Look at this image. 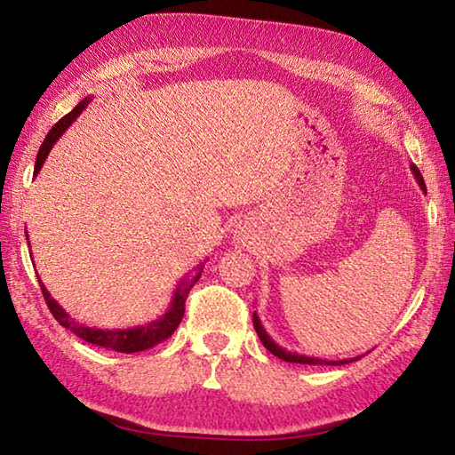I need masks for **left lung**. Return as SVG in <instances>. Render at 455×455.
Here are the masks:
<instances>
[{"mask_svg":"<svg viewBox=\"0 0 455 455\" xmlns=\"http://www.w3.org/2000/svg\"><path fill=\"white\" fill-rule=\"evenodd\" d=\"M411 172H413V176H415V180H418V184L421 187V190L426 192V182H423V176H421V172L418 171V166L411 164ZM252 325H255V331H257V335H259V339H260V343H263L265 347H267L268 351H271L275 357H279V359H283V361H289V363H303V365H343V363H349V361H353V359L327 361V359H319V357H307V355H299V353H291V351H287V349L279 347V345H276V343L273 341V337L267 333L263 325H260V319H259L257 313H252Z\"/></svg>","mask_w":455,"mask_h":455,"instance_id":"1","label":"left lung"}]
</instances>
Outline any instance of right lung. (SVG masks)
<instances>
[{
	"label": "right lung",
	"mask_w": 455,
	"mask_h": 455,
	"mask_svg": "<svg viewBox=\"0 0 455 455\" xmlns=\"http://www.w3.org/2000/svg\"><path fill=\"white\" fill-rule=\"evenodd\" d=\"M88 102H90V98L82 100V102L76 106L70 114H66L64 118L58 120L56 124L52 126L48 136H45L44 144L40 146V152H37V156H36L34 176L40 174L44 160L48 158L52 146L56 144L60 140V136L72 126V122L80 116V114L84 112V108L88 106ZM200 273H203V265L196 267V275L192 276V279H182L179 283V287H176L174 295H172L171 307H168V311L163 315V317H158L156 321L148 323V325H140V327H132V329H98V327L82 325V323L74 321L70 315L61 309L56 299H53L48 292V289L44 287L42 281H40V287H42L45 303H48L52 315L56 317V321L61 327L70 329L74 335H78L80 339H84V341H88L92 345H100V347L118 351V353H138V351L150 349V347H154V345L163 343L164 339H168L174 333L176 327L180 325V321L184 317V303H187L188 291L192 289V284L200 279Z\"/></svg>",
	"instance_id": "obj_1"
}]
</instances>
